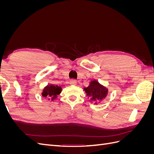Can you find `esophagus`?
I'll return each instance as SVG.
<instances>
[{
  "label": "esophagus",
  "instance_id": "1",
  "mask_svg": "<svg viewBox=\"0 0 154 154\" xmlns=\"http://www.w3.org/2000/svg\"><path fill=\"white\" fill-rule=\"evenodd\" d=\"M77 83V82H76V80H70V84H71V85H76Z\"/></svg>",
  "mask_w": 154,
  "mask_h": 154
}]
</instances>
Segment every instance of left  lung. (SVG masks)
<instances>
[{"label": "left lung", "mask_w": 154, "mask_h": 154, "mask_svg": "<svg viewBox=\"0 0 154 154\" xmlns=\"http://www.w3.org/2000/svg\"><path fill=\"white\" fill-rule=\"evenodd\" d=\"M84 90L87 93V96L90 97V100L96 102H98L106 97L108 90L100 85L97 81H92L89 86L85 88Z\"/></svg>", "instance_id": "1"}]
</instances>
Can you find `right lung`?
Returning <instances> with one entry per match:
<instances>
[{
	"label": "right lung",
	"instance_id": "right-lung-1",
	"mask_svg": "<svg viewBox=\"0 0 154 154\" xmlns=\"http://www.w3.org/2000/svg\"><path fill=\"white\" fill-rule=\"evenodd\" d=\"M61 87H58L57 85H48L44 88L42 92V96L44 97H48V98H50L51 100H54L56 98V97L60 94V93L61 92Z\"/></svg>",
	"mask_w": 154,
	"mask_h": 154
}]
</instances>
